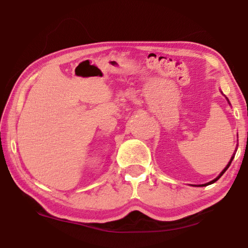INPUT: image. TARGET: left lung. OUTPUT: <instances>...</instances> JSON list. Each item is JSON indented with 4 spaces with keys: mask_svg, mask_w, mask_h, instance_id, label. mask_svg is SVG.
Segmentation results:
<instances>
[{
    "mask_svg": "<svg viewBox=\"0 0 248 248\" xmlns=\"http://www.w3.org/2000/svg\"><path fill=\"white\" fill-rule=\"evenodd\" d=\"M226 99H227V98H226ZM227 101L229 102V100L227 99ZM230 104V103H229ZM234 155H235V154H233V155L232 156H231V159H230V161L228 162V164H227V166H226L225 168H224V170H223V171L222 172H220L219 173V175L217 177V178H215L214 179V180H212V181H210V182H208V183H204V184H199V186H210V184H212V183H214L215 181H217L218 180V179L220 178V177H222L223 176V173L226 171V170H228V167L230 166V164H231V162H232V160H233V157H234Z\"/></svg>",
    "mask_w": 248,
    "mask_h": 248,
    "instance_id": "1",
    "label": "left lung"
}]
</instances>
